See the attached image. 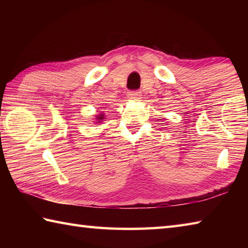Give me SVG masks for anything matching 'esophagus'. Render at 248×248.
I'll list each match as a JSON object with an SVG mask.
<instances>
[{
	"instance_id": "obj_1",
	"label": "esophagus",
	"mask_w": 248,
	"mask_h": 248,
	"mask_svg": "<svg viewBox=\"0 0 248 248\" xmlns=\"http://www.w3.org/2000/svg\"><path fill=\"white\" fill-rule=\"evenodd\" d=\"M141 96H142L141 92L136 91V92H128L127 97H128L130 100H137V99H140Z\"/></svg>"
}]
</instances>
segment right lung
Instances as JSON below:
<instances>
[{"mask_svg":"<svg viewBox=\"0 0 248 248\" xmlns=\"http://www.w3.org/2000/svg\"><path fill=\"white\" fill-rule=\"evenodd\" d=\"M96 118H95V124H102V121H104V119H105V115L103 114V112H99L98 115H96L95 116Z\"/></svg>","mask_w":248,"mask_h":248,"instance_id":"right-lung-1","label":"right lung"}]
</instances>
